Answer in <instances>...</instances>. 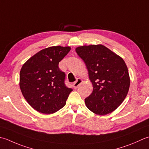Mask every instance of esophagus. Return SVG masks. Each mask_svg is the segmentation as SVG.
<instances>
[{"mask_svg":"<svg viewBox=\"0 0 149 149\" xmlns=\"http://www.w3.org/2000/svg\"><path fill=\"white\" fill-rule=\"evenodd\" d=\"M82 82H83L82 79H81L78 78L76 80V81H75V82L74 83V84H73V86H74V88L75 89H76L77 87L80 85V84H81V83H82Z\"/></svg>","mask_w":149,"mask_h":149,"instance_id":"esophagus-1","label":"esophagus"}]
</instances>
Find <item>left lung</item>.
Listing matches in <instances>:
<instances>
[{
    "mask_svg": "<svg viewBox=\"0 0 149 149\" xmlns=\"http://www.w3.org/2000/svg\"><path fill=\"white\" fill-rule=\"evenodd\" d=\"M88 70L93 91L84 100L87 108L98 115L113 112L123 103L130 86V77L124 60L101 45L75 49Z\"/></svg>",
    "mask_w": 149,
    "mask_h": 149,
    "instance_id": "obj_1",
    "label": "left lung"
}]
</instances>
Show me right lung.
<instances>
[{
	"mask_svg": "<svg viewBox=\"0 0 149 149\" xmlns=\"http://www.w3.org/2000/svg\"><path fill=\"white\" fill-rule=\"evenodd\" d=\"M70 49L60 46L43 49L23 65L20 72V90L37 111L50 114L66 104L73 90L65 85V73L60 70L59 63Z\"/></svg>",
	"mask_w": 149,
	"mask_h": 149,
	"instance_id": "add662e5",
	"label": "right lung"
}]
</instances>
